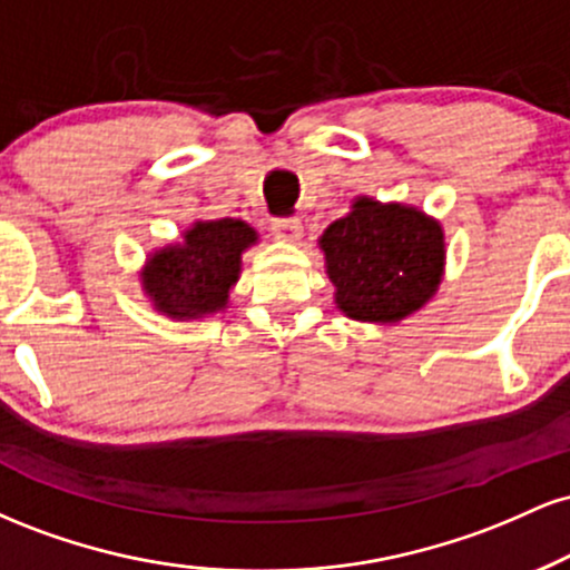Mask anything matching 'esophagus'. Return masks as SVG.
<instances>
[{
	"mask_svg": "<svg viewBox=\"0 0 570 570\" xmlns=\"http://www.w3.org/2000/svg\"><path fill=\"white\" fill-rule=\"evenodd\" d=\"M273 233L281 240H289V244H297L303 238V222L297 217H286V219H273Z\"/></svg>",
	"mask_w": 570,
	"mask_h": 570,
	"instance_id": "34e87169",
	"label": "esophagus"
}]
</instances>
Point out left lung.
Here are the masks:
<instances>
[{
    "mask_svg": "<svg viewBox=\"0 0 570 570\" xmlns=\"http://www.w3.org/2000/svg\"><path fill=\"white\" fill-rule=\"evenodd\" d=\"M318 246L335 303L353 322L396 324L440 289L442 225L412 206L362 195L343 219L326 227Z\"/></svg>",
    "mask_w": 570,
    "mask_h": 570,
    "instance_id": "8db88e82",
    "label": "left lung"
}]
</instances>
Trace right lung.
I'll list each match as a JSON object with an SVG mask.
<instances>
[{
	"mask_svg": "<svg viewBox=\"0 0 570 570\" xmlns=\"http://www.w3.org/2000/svg\"><path fill=\"white\" fill-rule=\"evenodd\" d=\"M257 244V230L244 219H206L185 230L181 244H168L147 257L141 289L171 318H203L227 307L240 276V254Z\"/></svg>",
	"mask_w": 570,
	"mask_h": 570,
	"instance_id": "1",
	"label": "right lung"
}]
</instances>
